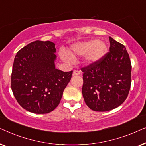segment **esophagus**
<instances>
[{
  "label": "esophagus",
  "instance_id": "esophagus-1",
  "mask_svg": "<svg viewBox=\"0 0 146 146\" xmlns=\"http://www.w3.org/2000/svg\"><path fill=\"white\" fill-rule=\"evenodd\" d=\"M81 72L79 70H74L73 72V76H76V75H80Z\"/></svg>",
  "mask_w": 146,
  "mask_h": 146
}]
</instances>
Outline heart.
<instances>
[{"mask_svg":"<svg viewBox=\"0 0 146 146\" xmlns=\"http://www.w3.org/2000/svg\"><path fill=\"white\" fill-rule=\"evenodd\" d=\"M107 51V46L103 42L89 40L84 42H80L72 47L70 54H61V58L68 62L72 61L71 55L74 54L78 55H86V60L89 62H95L102 58Z\"/></svg>","mask_w":146,"mask_h":146,"instance_id":"1","label":"heart"}]
</instances>
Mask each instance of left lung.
<instances>
[{
  "label": "left lung",
  "instance_id": "1",
  "mask_svg": "<svg viewBox=\"0 0 146 146\" xmlns=\"http://www.w3.org/2000/svg\"><path fill=\"white\" fill-rule=\"evenodd\" d=\"M110 47L98 61L82 68V94L86 105L96 111H107L120 106L131 86V64L125 47L109 37Z\"/></svg>",
  "mask_w": 146,
  "mask_h": 146
}]
</instances>
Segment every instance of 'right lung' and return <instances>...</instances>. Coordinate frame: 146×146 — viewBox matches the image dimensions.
<instances>
[{
    "instance_id": "right-lung-1",
    "label": "right lung",
    "mask_w": 146,
    "mask_h": 146,
    "mask_svg": "<svg viewBox=\"0 0 146 146\" xmlns=\"http://www.w3.org/2000/svg\"><path fill=\"white\" fill-rule=\"evenodd\" d=\"M55 44L36 40L18 52L11 74V88L26 110L47 113L58 106L73 71L55 68Z\"/></svg>"
}]
</instances>
